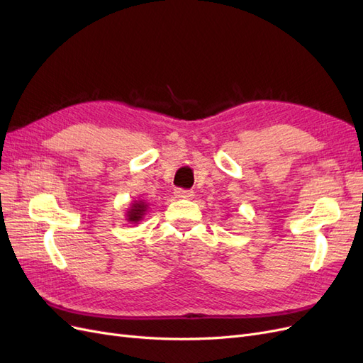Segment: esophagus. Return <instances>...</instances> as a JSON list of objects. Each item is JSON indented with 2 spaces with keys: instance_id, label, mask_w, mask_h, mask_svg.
I'll return each instance as SVG.
<instances>
[{
  "instance_id": "esophagus-1",
  "label": "esophagus",
  "mask_w": 363,
  "mask_h": 363,
  "mask_svg": "<svg viewBox=\"0 0 363 363\" xmlns=\"http://www.w3.org/2000/svg\"><path fill=\"white\" fill-rule=\"evenodd\" d=\"M175 195L180 196V199H191V196L194 195V192L191 189H182V188H179V189H175Z\"/></svg>"
}]
</instances>
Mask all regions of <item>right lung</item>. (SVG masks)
<instances>
[{
    "mask_svg": "<svg viewBox=\"0 0 363 363\" xmlns=\"http://www.w3.org/2000/svg\"><path fill=\"white\" fill-rule=\"evenodd\" d=\"M147 206L144 203H136L133 204V208L128 212V221L131 223H138L139 219H142V216H144V212H145Z\"/></svg>",
    "mask_w": 363,
    "mask_h": 363,
    "instance_id": "1",
    "label": "right lung"
}]
</instances>
